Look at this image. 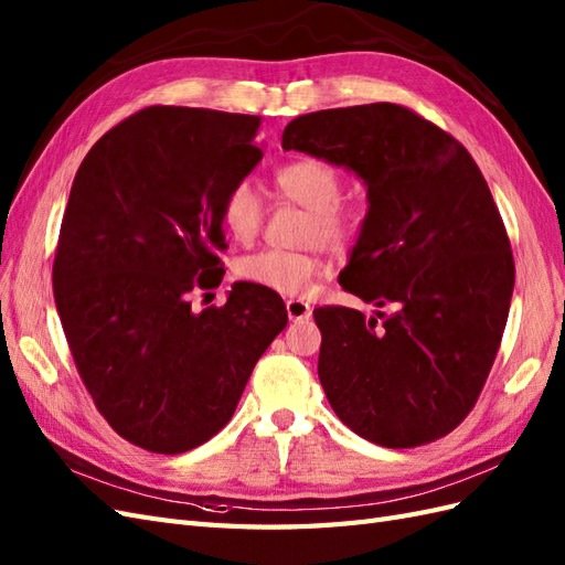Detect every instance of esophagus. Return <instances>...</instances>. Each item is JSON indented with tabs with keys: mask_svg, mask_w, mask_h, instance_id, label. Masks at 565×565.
I'll return each instance as SVG.
<instances>
[{
	"mask_svg": "<svg viewBox=\"0 0 565 565\" xmlns=\"http://www.w3.org/2000/svg\"><path fill=\"white\" fill-rule=\"evenodd\" d=\"M286 312H288V319H291V321H302V319L312 317V308L300 298L286 300Z\"/></svg>",
	"mask_w": 565,
	"mask_h": 565,
	"instance_id": "obj_1",
	"label": "esophagus"
}]
</instances>
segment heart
Returning a JSON list of instances; mask_svg holds the SVG:
<instances>
[{"label":"heart","instance_id":"obj_1","mask_svg":"<svg viewBox=\"0 0 565 565\" xmlns=\"http://www.w3.org/2000/svg\"><path fill=\"white\" fill-rule=\"evenodd\" d=\"M271 189L281 201L310 211L302 241L310 244L300 250H260L244 257L236 274L244 281L263 286L281 296L308 294L317 279L324 277L327 248L335 255H350L360 246L364 217L354 207L341 203L343 177L327 160L302 156L271 172ZM265 205L248 182L234 184L220 203V224L236 244H253L263 230Z\"/></svg>","mask_w":565,"mask_h":565}]
</instances>
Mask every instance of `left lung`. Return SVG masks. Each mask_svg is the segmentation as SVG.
<instances>
[{
    "mask_svg": "<svg viewBox=\"0 0 565 565\" xmlns=\"http://www.w3.org/2000/svg\"><path fill=\"white\" fill-rule=\"evenodd\" d=\"M281 147L358 172L369 213L341 286L376 317L327 305L319 381L341 422L381 447L443 438L476 407L513 294V253L490 186L452 135L407 106L329 108Z\"/></svg>",
    "mask_w": 565,
    "mask_h": 565,
    "instance_id": "obj_1",
    "label": "left lung"
}]
</instances>
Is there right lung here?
<instances>
[{
	"label": "right lung",
	"mask_w": 565,
	"mask_h": 565,
	"mask_svg": "<svg viewBox=\"0 0 565 565\" xmlns=\"http://www.w3.org/2000/svg\"><path fill=\"white\" fill-rule=\"evenodd\" d=\"M260 118L149 106L79 166L54 255V300L96 409L120 438L182 455L217 435L286 321L279 294L234 284L222 308L220 203L260 163Z\"/></svg>",
	"instance_id": "1"
}]
</instances>
